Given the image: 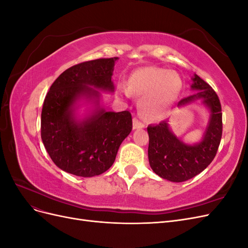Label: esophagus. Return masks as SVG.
Segmentation results:
<instances>
[{"label": "esophagus", "mask_w": 248, "mask_h": 248, "mask_svg": "<svg viewBox=\"0 0 248 248\" xmlns=\"http://www.w3.org/2000/svg\"><path fill=\"white\" fill-rule=\"evenodd\" d=\"M144 127H145L144 123L140 121L138 118H133V128L134 129H141V128H144Z\"/></svg>", "instance_id": "esophagus-1"}]
</instances>
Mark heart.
Here are the masks:
<instances>
[{
	"mask_svg": "<svg viewBox=\"0 0 248 248\" xmlns=\"http://www.w3.org/2000/svg\"><path fill=\"white\" fill-rule=\"evenodd\" d=\"M181 88L182 80L177 72L159 67H142L131 73L127 89L119 87V93L141 96L139 102L141 115L150 120H157L168 114Z\"/></svg>",
	"mask_w": 248,
	"mask_h": 248,
	"instance_id": "obj_1",
	"label": "heart"
}]
</instances>
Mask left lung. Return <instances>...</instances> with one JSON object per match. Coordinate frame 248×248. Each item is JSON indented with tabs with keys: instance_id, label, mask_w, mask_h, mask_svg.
Here are the masks:
<instances>
[{
	"instance_id": "1",
	"label": "left lung",
	"mask_w": 248,
	"mask_h": 248,
	"mask_svg": "<svg viewBox=\"0 0 248 248\" xmlns=\"http://www.w3.org/2000/svg\"><path fill=\"white\" fill-rule=\"evenodd\" d=\"M192 80L191 89L198 90V92L180 100L178 107L202 99L209 108L211 115L202 140L196 145L184 144L172 134L168 121L149 125L147 128L150 167L156 175L171 182L187 181L204 170L214 159L222 136V114L218 96L197 74Z\"/></svg>"
}]
</instances>
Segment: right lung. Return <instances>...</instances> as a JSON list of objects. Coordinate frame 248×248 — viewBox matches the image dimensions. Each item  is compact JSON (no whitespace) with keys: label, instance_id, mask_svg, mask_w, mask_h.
<instances>
[{"label":"right lung","instance_id":"right-lung-1","mask_svg":"<svg viewBox=\"0 0 248 248\" xmlns=\"http://www.w3.org/2000/svg\"><path fill=\"white\" fill-rule=\"evenodd\" d=\"M117 60L102 58L70 67L54 81L44 99L43 145L56 166L69 174L93 177L107 171L132 129L128 110L97 109L81 122L73 117V106L80 97L98 102L100 93L94 87L114 92L111 76Z\"/></svg>","mask_w":248,"mask_h":248}]
</instances>
